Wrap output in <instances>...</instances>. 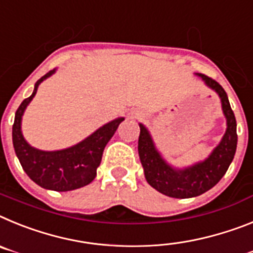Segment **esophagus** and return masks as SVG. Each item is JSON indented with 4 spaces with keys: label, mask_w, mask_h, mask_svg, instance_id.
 Instances as JSON below:
<instances>
[{
    "label": "esophagus",
    "mask_w": 253,
    "mask_h": 253,
    "mask_svg": "<svg viewBox=\"0 0 253 253\" xmlns=\"http://www.w3.org/2000/svg\"><path fill=\"white\" fill-rule=\"evenodd\" d=\"M131 114H132V117H135V114H133V113H131Z\"/></svg>",
    "instance_id": "1"
}]
</instances>
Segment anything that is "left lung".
Listing matches in <instances>:
<instances>
[{
  "mask_svg": "<svg viewBox=\"0 0 253 253\" xmlns=\"http://www.w3.org/2000/svg\"><path fill=\"white\" fill-rule=\"evenodd\" d=\"M197 76L203 79L209 87L218 93L223 113L227 118V131L220 144L212 150L209 158L187 168H173L157 150L146 127L140 124L137 149L144 167L145 178L151 187L166 196L174 199L199 196L214 187L229 168L237 149V122L225 90L219 85V83L206 75L197 74Z\"/></svg>",
  "mask_w": 253,
  "mask_h": 253,
  "instance_id": "left-lung-1",
  "label": "left lung"
}]
</instances>
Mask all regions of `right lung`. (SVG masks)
I'll return each instance as SVG.
<instances>
[{
  "mask_svg": "<svg viewBox=\"0 0 253 253\" xmlns=\"http://www.w3.org/2000/svg\"><path fill=\"white\" fill-rule=\"evenodd\" d=\"M47 72L35 83L34 91L23 100L15 113L12 126V144L21 167L29 178L45 190L65 191L84 187L95 178L96 168L102 162L103 150L125 118H117L98 128L94 133L71 148L57 151H43L30 146L21 132V118L42 81L53 75Z\"/></svg>",
  "mask_w": 253,
  "mask_h": 253,
  "instance_id": "1",
  "label": "right lung"
}]
</instances>
